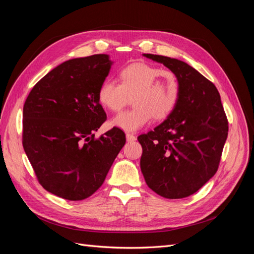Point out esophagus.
<instances>
[{
	"label": "esophagus",
	"instance_id": "obj_1",
	"mask_svg": "<svg viewBox=\"0 0 254 254\" xmlns=\"http://www.w3.org/2000/svg\"><path fill=\"white\" fill-rule=\"evenodd\" d=\"M126 139L128 142H132L136 140V136L133 133H126Z\"/></svg>",
	"mask_w": 254,
	"mask_h": 254
}]
</instances>
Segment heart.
<instances>
[{"label": "heart", "instance_id": "heart-1", "mask_svg": "<svg viewBox=\"0 0 254 254\" xmlns=\"http://www.w3.org/2000/svg\"><path fill=\"white\" fill-rule=\"evenodd\" d=\"M120 83L104 80L97 91L98 102L112 112L121 111L131 96L132 108L115 117L111 124L135 131L153 118L161 121L170 117L180 96V84L174 72L139 61L119 73Z\"/></svg>", "mask_w": 254, "mask_h": 254}]
</instances>
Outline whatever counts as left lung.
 Segmentation results:
<instances>
[{"mask_svg": "<svg viewBox=\"0 0 254 254\" xmlns=\"http://www.w3.org/2000/svg\"><path fill=\"white\" fill-rule=\"evenodd\" d=\"M178 78L180 96L162 124L137 136L141 171L149 189L168 199L186 198L217 172L228 136V120L214 83L181 60L152 54Z\"/></svg>", "mask_w": 254, "mask_h": 254, "instance_id": "8db88e82", "label": "left lung"}]
</instances>
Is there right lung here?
<instances>
[{
    "instance_id": "obj_1",
    "label": "right lung",
    "mask_w": 254,
    "mask_h": 254,
    "mask_svg": "<svg viewBox=\"0 0 254 254\" xmlns=\"http://www.w3.org/2000/svg\"><path fill=\"white\" fill-rule=\"evenodd\" d=\"M111 64L105 54L67 60L35 84L23 107L22 144L37 179L66 200L95 193L126 142L119 128L93 133L107 120L97 91Z\"/></svg>"
}]
</instances>
